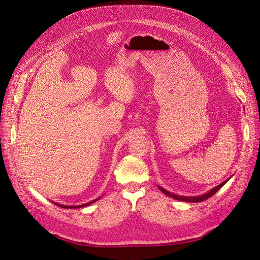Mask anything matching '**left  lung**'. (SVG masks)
<instances>
[{
	"label": "left lung",
	"instance_id": "left-lung-1",
	"mask_svg": "<svg viewBox=\"0 0 260 260\" xmlns=\"http://www.w3.org/2000/svg\"><path fill=\"white\" fill-rule=\"evenodd\" d=\"M231 178H228V179H226L225 181H223L222 183H220L219 185H216L215 188H213V189H211L209 192H207V193H205V194H203V195H199V196H182V195H177V194H174V193H171V192H169L168 190H165V189H163L162 186H158V188L160 189V191L161 192H163L165 195H168V196H170V197H172V199H174V200H177V201H181V202H188V203H200V202H203V201H206V200H208L209 197H211L212 195H214L217 191H219L222 186L230 180Z\"/></svg>",
	"mask_w": 260,
	"mask_h": 260
}]
</instances>
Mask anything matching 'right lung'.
Wrapping results in <instances>:
<instances>
[{
    "label": "right lung",
    "mask_w": 260,
    "mask_h": 260,
    "mask_svg": "<svg viewBox=\"0 0 260 260\" xmlns=\"http://www.w3.org/2000/svg\"><path fill=\"white\" fill-rule=\"evenodd\" d=\"M101 197H98V199H96V200H94V201H91V202H88V203H86V204H83V205H78V206H66V205H60V204H57V203H54L56 206H58V207H61V208H69V209H72V208H82V207H86V206H88V205H90V204H92V203H95V202H97L98 200H100Z\"/></svg>",
    "instance_id": "1"
}]
</instances>
